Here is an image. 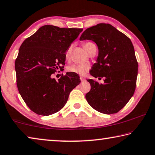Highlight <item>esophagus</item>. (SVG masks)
Masks as SVG:
<instances>
[{
	"label": "esophagus",
	"mask_w": 155,
	"mask_h": 155,
	"mask_svg": "<svg viewBox=\"0 0 155 155\" xmlns=\"http://www.w3.org/2000/svg\"><path fill=\"white\" fill-rule=\"evenodd\" d=\"M85 81V78H83L82 77H81V82H84V81Z\"/></svg>",
	"instance_id": "esophagus-1"
}]
</instances>
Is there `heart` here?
Instances as JSON below:
<instances>
[{"instance_id": "heart-1", "label": "heart", "mask_w": 155, "mask_h": 155, "mask_svg": "<svg viewBox=\"0 0 155 155\" xmlns=\"http://www.w3.org/2000/svg\"><path fill=\"white\" fill-rule=\"evenodd\" d=\"M92 44V43L91 42H87L85 43L84 44V48H85V50H87V47ZM71 52H72V47L70 46L68 48L66 51L65 52V58L66 59H68L70 58V54H71ZM89 68V65L87 64H73L72 65H70L69 67H68L67 70L68 72H71L73 73V74H78V75H84L86 73V72L87 71Z\"/></svg>"}]
</instances>
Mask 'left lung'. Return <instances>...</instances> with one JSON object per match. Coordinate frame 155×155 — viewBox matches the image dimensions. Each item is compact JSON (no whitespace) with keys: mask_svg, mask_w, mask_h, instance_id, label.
Returning <instances> with one entry per match:
<instances>
[{"mask_svg":"<svg viewBox=\"0 0 155 155\" xmlns=\"http://www.w3.org/2000/svg\"><path fill=\"white\" fill-rule=\"evenodd\" d=\"M92 40L98 48L90 74L105 77L103 84L87 80L91 90L86 94V100L96 111L115 114L127 104L135 90L138 63L134 47L127 35L104 23L87 28L80 37V40Z\"/></svg>","mask_w":155,"mask_h":155,"instance_id":"left-lung-1","label":"left lung"}]
</instances>
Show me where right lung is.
I'll return each mask as SVG.
<instances>
[{"label":"right lung","mask_w":155,"mask_h":155,"mask_svg":"<svg viewBox=\"0 0 155 155\" xmlns=\"http://www.w3.org/2000/svg\"><path fill=\"white\" fill-rule=\"evenodd\" d=\"M82 28L44 25L26 39L15 61L20 96L35 114L49 115L61 110L81 83L78 74L67 72L58 81L51 76L65 65V52Z\"/></svg>","instance_id":"obj_1"}]
</instances>
